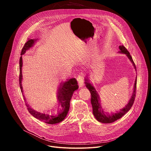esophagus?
Listing matches in <instances>:
<instances>
[{
    "instance_id": "esophagus-1",
    "label": "esophagus",
    "mask_w": 151,
    "mask_h": 151,
    "mask_svg": "<svg viewBox=\"0 0 151 151\" xmlns=\"http://www.w3.org/2000/svg\"><path fill=\"white\" fill-rule=\"evenodd\" d=\"M77 80L80 87H83L84 86V74L83 72H80L77 76Z\"/></svg>"
}]
</instances>
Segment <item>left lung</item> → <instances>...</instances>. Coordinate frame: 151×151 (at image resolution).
Listing matches in <instances>:
<instances>
[{"label":"left lung","instance_id":"left-lung-1","mask_svg":"<svg viewBox=\"0 0 151 151\" xmlns=\"http://www.w3.org/2000/svg\"><path fill=\"white\" fill-rule=\"evenodd\" d=\"M119 50L120 51H119V52L122 53L126 54L127 56L128 57L129 60L131 61V62L133 63V65L134 66V69L136 70V66L133 60V59L132 56L130 54V52L127 51L125 47L123 46H119ZM89 75L87 76L85 78V84L86 88H88L91 94V104L92 106V109H93V114L94 117H96V119L101 123H105V124H109V123H112L116 121H117L119 119H120L122 117L125 113H127L129 111L130 109L132 108L134 101V98H135L136 96V91H137V76L135 79V81H134V87H133V91L132 93V96L127 104L124 108L121 109L120 110V111H117L116 113H112L111 114H109L108 113H106L104 111V110L102 109V107L100 105V99L99 95L98 92H97L96 89H95L94 87L92 86V84L90 83L89 80Z\"/></svg>","mask_w":151,"mask_h":151}]
</instances>
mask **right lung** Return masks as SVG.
Wrapping results in <instances>:
<instances>
[{
	"label": "right lung",
	"mask_w": 151,
	"mask_h": 151,
	"mask_svg": "<svg viewBox=\"0 0 151 151\" xmlns=\"http://www.w3.org/2000/svg\"><path fill=\"white\" fill-rule=\"evenodd\" d=\"M37 41V39H30L24 44L21 52V57L19 59V86L21 92H23L22 86V55L25 54L26 51L32 47L34 43ZM78 85L75 78H71L65 83H60L58 92V110L56 114L50 115L47 114L39 113L32 108L26 102V105L30 114L32 115L37 119L40 120L46 124H54L59 123L62 121L67 115L70 108V102L73 96L74 91L78 89ZM24 99L26 101V98L22 95Z\"/></svg>",
	"instance_id": "right-lung-1"
}]
</instances>
